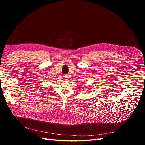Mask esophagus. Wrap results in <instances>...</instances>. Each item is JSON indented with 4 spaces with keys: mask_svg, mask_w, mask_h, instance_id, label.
Masks as SVG:
<instances>
[{
    "mask_svg": "<svg viewBox=\"0 0 145 145\" xmlns=\"http://www.w3.org/2000/svg\"><path fill=\"white\" fill-rule=\"evenodd\" d=\"M64 78H65V79H67V78H68V76L67 75V74H65V75H64Z\"/></svg>",
    "mask_w": 145,
    "mask_h": 145,
    "instance_id": "esophagus-1",
    "label": "esophagus"
}]
</instances>
